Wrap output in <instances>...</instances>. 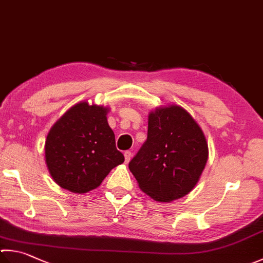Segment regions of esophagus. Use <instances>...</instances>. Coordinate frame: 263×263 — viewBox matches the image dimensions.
Here are the masks:
<instances>
[{"mask_svg":"<svg viewBox=\"0 0 263 263\" xmlns=\"http://www.w3.org/2000/svg\"><path fill=\"white\" fill-rule=\"evenodd\" d=\"M123 155H125V162L128 163V162L130 161V159H132V152L130 151H126L125 153H123Z\"/></svg>","mask_w":263,"mask_h":263,"instance_id":"34e87169","label":"esophagus"}]
</instances>
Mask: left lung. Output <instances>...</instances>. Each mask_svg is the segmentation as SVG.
<instances>
[{"mask_svg":"<svg viewBox=\"0 0 263 263\" xmlns=\"http://www.w3.org/2000/svg\"><path fill=\"white\" fill-rule=\"evenodd\" d=\"M209 159L204 132L176 104L148 113L147 138L129 162L140 189L153 200L170 202L186 196Z\"/></svg>","mask_w":263,"mask_h":263,"instance_id":"left-lung-1","label":"left lung"}]
</instances>
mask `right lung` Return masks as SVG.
I'll return each instance as SVG.
<instances>
[{"mask_svg":"<svg viewBox=\"0 0 263 263\" xmlns=\"http://www.w3.org/2000/svg\"><path fill=\"white\" fill-rule=\"evenodd\" d=\"M108 111L106 106L83 101L64 113L49 130L46 163L63 189L74 193L96 189L111 170L125 161L108 126Z\"/></svg>","mask_w":263,"mask_h":263,"instance_id":"right-lung-1","label":"right lung"}]
</instances>
